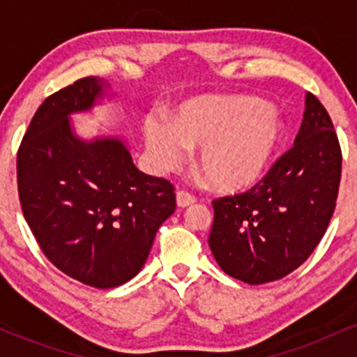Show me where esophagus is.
I'll return each instance as SVG.
<instances>
[{
  "label": "esophagus",
  "mask_w": 357,
  "mask_h": 357,
  "mask_svg": "<svg viewBox=\"0 0 357 357\" xmlns=\"http://www.w3.org/2000/svg\"><path fill=\"white\" fill-rule=\"evenodd\" d=\"M176 203H178L179 208H186V206H190V204L196 203V198L191 195V192L181 190V191L176 192Z\"/></svg>",
  "instance_id": "esophagus-1"
}]
</instances>
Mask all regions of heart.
<instances>
[{
  "instance_id": "b5f03b06",
  "label": "heart",
  "mask_w": 357,
  "mask_h": 357,
  "mask_svg": "<svg viewBox=\"0 0 357 357\" xmlns=\"http://www.w3.org/2000/svg\"><path fill=\"white\" fill-rule=\"evenodd\" d=\"M146 144L155 167L167 171L199 147L196 171L220 192L255 186L282 137V122L264 100L253 97L210 96L181 105L173 122L149 117Z\"/></svg>"
}]
</instances>
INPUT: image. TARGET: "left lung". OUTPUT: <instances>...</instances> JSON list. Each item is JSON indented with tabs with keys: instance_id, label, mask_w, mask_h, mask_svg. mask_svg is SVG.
<instances>
[{
	"instance_id": "obj_1",
	"label": "left lung",
	"mask_w": 357,
	"mask_h": 357,
	"mask_svg": "<svg viewBox=\"0 0 357 357\" xmlns=\"http://www.w3.org/2000/svg\"><path fill=\"white\" fill-rule=\"evenodd\" d=\"M342 154L333 121L312 93L294 147L252 190L213 202L211 253L225 273L267 284L301 267L333 218Z\"/></svg>"
}]
</instances>
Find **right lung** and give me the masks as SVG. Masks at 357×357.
Returning <instances> with one entry per match:
<instances>
[{
	"label": "right lung",
	"instance_id": "right-lung-1",
	"mask_svg": "<svg viewBox=\"0 0 357 357\" xmlns=\"http://www.w3.org/2000/svg\"><path fill=\"white\" fill-rule=\"evenodd\" d=\"M105 89L85 77L47 97L16 158L23 216L45 257L96 289L136 277L176 210L173 184L139 171L124 141L73 132L70 114L92 109Z\"/></svg>",
	"mask_w": 357,
	"mask_h": 357
}]
</instances>
